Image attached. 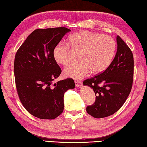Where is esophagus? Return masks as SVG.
I'll list each match as a JSON object with an SVG mask.
<instances>
[{
	"instance_id": "obj_1",
	"label": "esophagus",
	"mask_w": 147,
	"mask_h": 147,
	"mask_svg": "<svg viewBox=\"0 0 147 147\" xmlns=\"http://www.w3.org/2000/svg\"><path fill=\"white\" fill-rule=\"evenodd\" d=\"M75 86L76 88H80V87L82 86V83L81 81H75Z\"/></svg>"
}]
</instances>
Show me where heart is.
Masks as SVG:
<instances>
[{
	"label": "heart",
	"instance_id": "heart-1",
	"mask_svg": "<svg viewBox=\"0 0 147 147\" xmlns=\"http://www.w3.org/2000/svg\"><path fill=\"white\" fill-rule=\"evenodd\" d=\"M69 44L74 50L80 51L78 56L80 61L65 69L63 74L75 80L83 78L91 70L94 73L106 70L112 61L116 51V43L112 37L88 30L71 35ZM53 54L59 65H67L71 62L70 49L67 43L60 42L56 44Z\"/></svg>",
	"mask_w": 147,
	"mask_h": 147
}]
</instances>
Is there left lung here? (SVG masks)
Segmentation results:
<instances>
[{"label":"left lung","mask_w":147,"mask_h":147,"mask_svg":"<svg viewBox=\"0 0 147 147\" xmlns=\"http://www.w3.org/2000/svg\"><path fill=\"white\" fill-rule=\"evenodd\" d=\"M115 58L105 71L84 81V86L93 89L96 100L86 111L94 118L113 115L120 109L130 94L133 83L132 52L119 36Z\"/></svg>","instance_id":"8db88e82"}]
</instances>
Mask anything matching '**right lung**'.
<instances>
[{
	"instance_id": "1",
	"label": "right lung",
	"mask_w": 147,
	"mask_h": 147,
	"mask_svg": "<svg viewBox=\"0 0 147 147\" xmlns=\"http://www.w3.org/2000/svg\"><path fill=\"white\" fill-rule=\"evenodd\" d=\"M65 27L37 29L29 35L15 57L16 88L27 111L41 119H54L63 111L64 93L75 88L72 78L54 83L61 73L53 51L64 35Z\"/></svg>"
}]
</instances>
